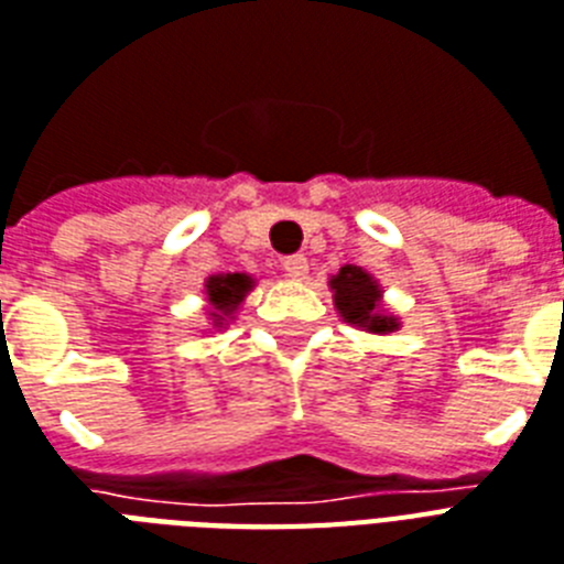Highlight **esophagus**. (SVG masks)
<instances>
[{"label": "esophagus", "mask_w": 564, "mask_h": 564, "mask_svg": "<svg viewBox=\"0 0 564 564\" xmlns=\"http://www.w3.org/2000/svg\"><path fill=\"white\" fill-rule=\"evenodd\" d=\"M283 272L292 281H301L307 274V257L304 253H292V257H283Z\"/></svg>", "instance_id": "obj_1"}]
</instances>
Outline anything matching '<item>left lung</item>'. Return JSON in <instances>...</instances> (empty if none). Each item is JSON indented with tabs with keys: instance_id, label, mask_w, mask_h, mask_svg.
Masks as SVG:
<instances>
[{
	"instance_id": "obj_1",
	"label": "left lung",
	"mask_w": 564,
	"mask_h": 564,
	"mask_svg": "<svg viewBox=\"0 0 564 564\" xmlns=\"http://www.w3.org/2000/svg\"><path fill=\"white\" fill-rule=\"evenodd\" d=\"M330 290H334L337 311L351 325H360L372 334H387V330L397 328V319H390L378 311V301H381L378 283L358 265H343L339 274L330 278Z\"/></svg>"
}]
</instances>
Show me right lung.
Wrapping results in <instances>:
<instances>
[{
	"label": "right lung",
	"mask_w": 564,
	"mask_h": 564,
	"mask_svg": "<svg viewBox=\"0 0 564 564\" xmlns=\"http://www.w3.org/2000/svg\"><path fill=\"white\" fill-rule=\"evenodd\" d=\"M251 290V278L248 274H218L206 281V295L213 301V316L221 325V319L234 316L239 307V301L245 299V292Z\"/></svg>",
	"instance_id": "right-lung-1"
}]
</instances>
